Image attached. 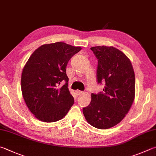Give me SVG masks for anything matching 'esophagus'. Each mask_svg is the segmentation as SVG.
<instances>
[{"instance_id": "34e87169", "label": "esophagus", "mask_w": 156, "mask_h": 156, "mask_svg": "<svg viewBox=\"0 0 156 156\" xmlns=\"http://www.w3.org/2000/svg\"><path fill=\"white\" fill-rule=\"evenodd\" d=\"M84 92H83V91H81V90H77L76 91V95H82L83 94Z\"/></svg>"}]
</instances>
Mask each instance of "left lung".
<instances>
[{"label": "left lung", "instance_id": "left-lung-1", "mask_svg": "<svg viewBox=\"0 0 156 156\" xmlns=\"http://www.w3.org/2000/svg\"><path fill=\"white\" fill-rule=\"evenodd\" d=\"M98 60V83H105L103 92L91 94L89 105L83 108L90 126L101 129L117 125L128 112L135 98V74L129 58L112 46L90 48Z\"/></svg>", "mask_w": 156, "mask_h": 156}]
</instances>
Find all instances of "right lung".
<instances>
[{
  "instance_id": "1",
  "label": "right lung",
  "mask_w": 156,
  "mask_h": 156,
  "mask_svg": "<svg viewBox=\"0 0 156 156\" xmlns=\"http://www.w3.org/2000/svg\"><path fill=\"white\" fill-rule=\"evenodd\" d=\"M81 49L64 42L44 44L25 64L21 76L22 96L37 119L46 123L59 121L73 106L74 99L68 89L66 67ZM63 80L66 84L58 87Z\"/></svg>"
}]
</instances>
